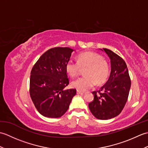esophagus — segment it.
Returning a JSON list of instances; mask_svg holds the SVG:
<instances>
[{"mask_svg": "<svg viewBox=\"0 0 148 148\" xmlns=\"http://www.w3.org/2000/svg\"><path fill=\"white\" fill-rule=\"evenodd\" d=\"M84 92H82L81 91L79 90H77V94H83Z\"/></svg>", "mask_w": 148, "mask_h": 148, "instance_id": "34e87169", "label": "esophagus"}]
</instances>
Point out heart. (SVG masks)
Returning <instances> with one entry per match:
<instances>
[{"label": "heart", "instance_id": "obj_1", "mask_svg": "<svg viewBox=\"0 0 148 148\" xmlns=\"http://www.w3.org/2000/svg\"><path fill=\"white\" fill-rule=\"evenodd\" d=\"M82 69H84L85 76L81 77L72 82V86L79 91H86L95 84H102L108 79L109 67L108 62L96 53L86 51L77 56V62L69 60L65 69L69 76H77Z\"/></svg>", "mask_w": 148, "mask_h": 148}]
</instances>
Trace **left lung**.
<instances>
[{
  "label": "left lung",
  "instance_id": "1",
  "mask_svg": "<svg viewBox=\"0 0 148 148\" xmlns=\"http://www.w3.org/2000/svg\"><path fill=\"white\" fill-rule=\"evenodd\" d=\"M103 50L111 59V74L104 85L92 92L94 99L88 107L95 118L105 120L116 117L123 109L128 100L131 80L124 60L111 50Z\"/></svg>",
  "mask_w": 148,
  "mask_h": 148
}]
</instances>
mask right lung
<instances>
[{"mask_svg": "<svg viewBox=\"0 0 148 148\" xmlns=\"http://www.w3.org/2000/svg\"><path fill=\"white\" fill-rule=\"evenodd\" d=\"M72 51L63 47L49 49L31 71L30 95L37 111L45 117H61L76 94V89L64 90L69 83L65 65Z\"/></svg>", "mask_w": 148, "mask_h": 148, "instance_id": "obj_1", "label": "right lung"}]
</instances>
